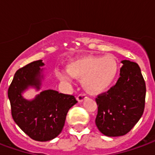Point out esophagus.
Segmentation results:
<instances>
[{
	"label": "esophagus",
	"mask_w": 155,
	"mask_h": 155,
	"mask_svg": "<svg viewBox=\"0 0 155 155\" xmlns=\"http://www.w3.org/2000/svg\"><path fill=\"white\" fill-rule=\"evenodd\" d=\"M87 98V96L85 94H79L77 97V100L79 102H83L85 98Z\"/></svg>",
	"instance_id": "34e87169"
}]
</instances>
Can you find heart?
<instances>
[{
  "label": "heart",
  "instance_id": "1",
  "mask_svg": "<svg viewBox=\"0 0 155 155\" xmlns=\"http://www.w3.org/2000/svg\"><path fill=\"white\" fill-rule=\"evenodd\" d=\"M118 64L113 56H84L69 63L67 71H58L57 77L64 82L72 78L82 81L87 92L97 94L108 89L117 77Z\"/></svg>",
  "mask_w": 155,
  "mask_h": 155
}]
</instances>
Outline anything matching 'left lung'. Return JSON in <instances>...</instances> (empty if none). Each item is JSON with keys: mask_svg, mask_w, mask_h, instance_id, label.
I'll use <instances>...</instances> for the list:
<instances>
[{"mask_svg": "<svg viewBox=\"0 0 155 155\" xmlns=\"http://www.w3.org/2000/svg\"><path fill=\"white\" fill-rule=\"evenodd\" d=\"M120 77L114 86L98 95L95 123L101 133L110 137L124 136L143 115L146 87L138 64L121 61Z\"/></svg>", "mask_w": 155, "mask_h": 155, "instance_id": "1", "label": "left lung"}]
</instances>
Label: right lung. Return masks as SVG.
<instances>
[{
	"instance_id": "right-lung-1",
	"label": "right lung",
	"mask_w": 155,
	"mask_h": 155,
	"mask_svg": "<svg viewBox=\"0 0 155 155\" xmlns=\"http://www.w3.org/2000/svg\"><path fill=\"white\" fill-rule=\"evenodd\" d=\"M44 66L42 60L35 61L19 69L8 89V98L14 121L31 139L48 141L56 138L63 129L69 109L77 103L74 96L48 89L32 100L22 94L29 87L39 90Z\"/></svg>"
}]
</instances>
